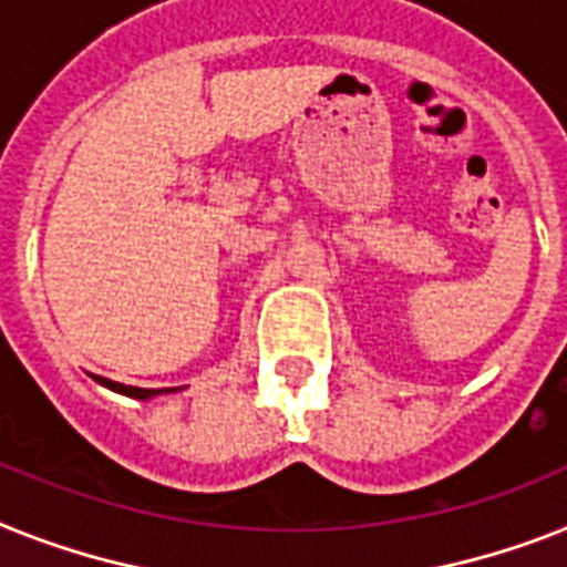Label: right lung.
<instances>
[{"instance_id": "add662e5", "label": "right lung", "mask_w": 567, "mask_h": 567, "mask_svg": "<svg viewBox=\"0 0 567 567\" xmlns=\"http://www.w3.org/2000/svg\"><path fill=\"white\" fill-rule=\"evenodd\" d=\"M95 382H101V385H106L110 391H118V394H126V396H135V400H147V396H156L162 394V391H176V388H133V385H121V382H112V379H104V377H95Z\"/></svg>"}]
</instances>
